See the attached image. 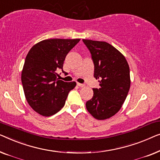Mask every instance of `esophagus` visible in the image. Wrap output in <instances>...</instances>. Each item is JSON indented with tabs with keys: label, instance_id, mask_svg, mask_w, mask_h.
<instances>
[{
	"label": "esophagus",
	"instance_id": "obj_1",
	"mask_svg": "<svg viewBox=\"0 0 160 160\" xmlns=\"http://www.w3.org/2000/svg\"><path fill=\"white\" fill-rule=\"evenodd\" d=\"M77 85H78V86H80V87H84V86H85V84H82V83H79V82H78V83H77Z\"/></svg>",
	"mask_w": 160,
	"mask_h": 160
}]
</instances>
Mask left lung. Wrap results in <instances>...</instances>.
<instances>
[{"label": "left lung", "mask_w": 160, "mask_h": 160, "mask_svg": "<svg viewBox=\"0 0 160 160\" xmlns=\"http://www.w3.org/2000/svg\"><path fill=\"white\" fill-rule=\"evenodd\" d=\"M90 51L94 64V78L99 88H93V96L85 103L90 114L97 120H106L121 109L130 86V68L124 56L103 41L82 40Z\"/></svg>", "instance_id": "left-lung-1"}]
</instances>
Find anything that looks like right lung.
I'll return each mask as SVG.
<instances>
[{
    "instance_id": "add662e5",
    "label": "right lung",
    "mask_w": 160,
    "mask_h": 160,
    "mask_svg": "<svg viewBox=\"0 0 160 160\" xmlns=\"http://www.w3.org/2000/svg\"><path fill=\"white\" fill-rule=\"evenodd\" d=\"M80 39H48L33 46L27 55L22 72V83L29 105L38 114L49 117L64 107L75 82L58 80L57 69Z\"/></svg>"
}]
</instances>
